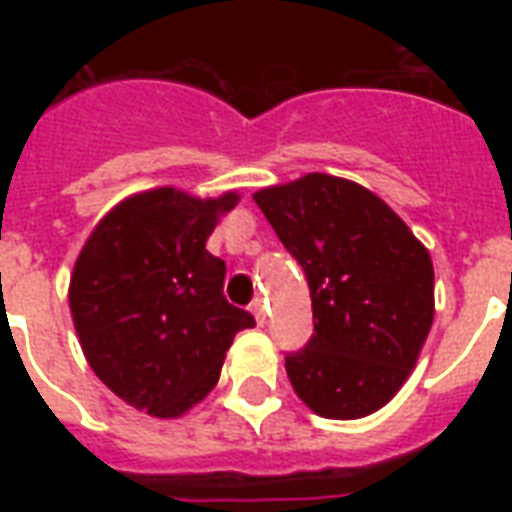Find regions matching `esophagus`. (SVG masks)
Listing matches in <instances>:
<instances>
[{
  "instance_id": "esophagus-1",
  "label": "esophagus",
  "mask_w": 512,
  "mask_h": 512,
  "mask_svg": "<svg viewBox=\"0 0 512 512\" xmlns=\"http://www.w3.org/2000/svg\"><path fill=\"white\" fill-rule=\"evenodd\" d=\"M252 313H255L257 324L263 327V324H265V303H263V300H260V297H257L255 303H252Z\"/></svg>"
}]
</instances>
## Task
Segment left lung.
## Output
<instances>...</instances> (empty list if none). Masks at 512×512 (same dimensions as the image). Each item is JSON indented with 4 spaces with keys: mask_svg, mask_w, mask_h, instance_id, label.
<instances>
[{
    "mask_svg": "<svg viewBox=\"0 0 512 512\" xmlns=\"http://www.w3.org/2000/svg\"><path fill=\"white\" fill-rule=\"evenodd\" d=\"M255 201L311 287L313 337L287 356L292 388L329 420L377 412L412 374L433 324L428 249L345 177L311 172Z\"/></svg>",
    "mask_w": 512,
    "mask_h": 512,
    "instance_id": "left-lung-1",
    "label": "left lung"
}]
</instances>
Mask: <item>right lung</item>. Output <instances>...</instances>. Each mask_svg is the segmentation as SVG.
I'll return each mask as SVG.
<instances>
[{
    "label": "right lung",
    "mask_w": 512,
    "mask_h": 512,
    "mask_svg": "<svg viewBox=\"0 0 512 512\" xmlns=\"http://www.w3.org/2000/svg\"><path fill=\"white\" fill-rule=\"evenodd\" d=\"M236 204V191L154 188L119 201L84 241L68 305L87 364L124 404L175 420L215 388L236 332L255 327L225 300V263L207 252Z\"/></svg>",
    "instance_id": "1"
}]
</instances>
